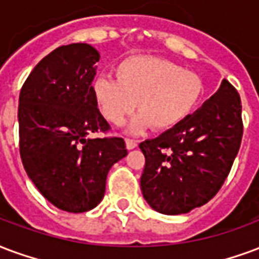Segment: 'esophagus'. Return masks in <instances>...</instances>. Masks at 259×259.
Listing matches in <instances>:
<instances>
[{"instance_id": "esophagus-1", "label": "esophagus", "mask_w": 259, "mask_h": 259, "mask_svg": "<svg viewBox=\"0 0 259 259\" xmlns=\"http://www.w3.org/2000/svg\"><path fill=\"white\" fill-rule=\"evenodd\" d=\"M137 147V141L132 139H126V148L127 149H133Z\"/></svg>"}]
</instances>
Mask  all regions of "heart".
<instances>
[{"mask_svg": "<svg viewBox=\"0 0 259 259\" xmlns=\"http://www.w3.org/2000/svg\"><path fill=\"white\" fill-rule=\"evenodd\" d=\"M116 79L99 76L93 96L99 110L111 123L120 124L135 111L129 124L133 133L151 126L167 130L188 116L203 95V82L193 71L173 61L149 55H135L115 66Z\"/></svg>", "mask_w": 259, "mask_h": 259, "instance_id": "b5f03b06", "label": "heart"}]
</instances>
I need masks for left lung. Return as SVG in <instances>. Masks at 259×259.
I'll list each match as a JSON object with an SVG mask.
<instances>
[{
  "label": "left lung",
  "mask_w": 259,
  "mask_h": 259,
  "mask_svg": "<svg viewBox=\"0 0 259 259\" xmlns=\"http://www.w3.org/2000/svg\"><path fill=\"white\" fill-rule=\"evenodd\" d=\"M242 136L240 96L224 79L199 110L140 144L145 156L140 185L147 203L166 215L206 204L231 171Z\"/></svg>",
  "instance_id": "left-lung-1"
}]
</instances>
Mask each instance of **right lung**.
Instances as JSON below:
<instances>
[{
  "label": "right lung",
  "instance_id": "obj_1",
  "mask_svg": "<svg viewBox=\"0 0 259 259\" xmlns=\"http://www.w3.org/2000/svg\"><path fill=\"white\" fill-rule=\"evenodd\" d=\"M99 59L89 44L57 48L34 67L19 96L24 170L63 211L95 208L104 198L110 168L127 155L120 137H92L110 129L93 96Z\"/></svg>",
  "mask_w": 259,
  "mask_h": 259
}]
</instances>
